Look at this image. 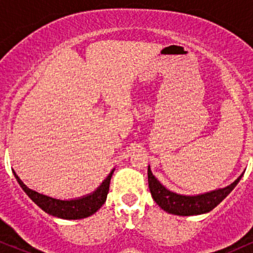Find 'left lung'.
Wrapping results in <instances>:
<instances>
[{
	"label": "left lung",
	"mask_w": 253,
	"mask_h": 253,
	"mask_svg": "<svg viewBox=\"0 0 253 253\" xmlns=\"http://www.w3.org/2000/svg\"><path fill=\"white\" fill-rule=\"evenodd\" d=\"M243 176V175H242ZM242 176H239L232 184L222 189L210 191V193L201 194V195L187 196L179 195V194L172 193L164 187L158 179L153 176L150 167L147 169V177H149V188L157 205L162 210L170 214L182 216L199 215L205 214L215 208L226 196L234 189V187L240 181Z\"/></svg>",
	"instance_id": "8db88e82"
}]
</instances>
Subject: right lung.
<instances>
[{
	"label": "right lung",
	"mask_w": 253,
	"mask_h": 253,
	"mask_svg": "<svg viewBox=\"0 0 253 253\" xmlns=\"http://www.w3.org/2000/svg\"><path fill=\"white\" fill-rule=\"evenodd\" d=\"M13 172L17 183H19L20 187L22 188V190H24L32 201L36 203L38 207L42 208L45 213L50 214L52 216L60 217V219L77 220L92 215V214L96 213V211L102 207V205L107 200V195H108L110 178H112L114 169L110 171V173L107 176V178L101 183L100 187H98L94 193L74 200L53 199V197L51 196L38 193L36 190H32L19 178V176L16 175L15 171H13Z\"/></svg>",
	"instance_id": "obj_1"
}]
</instances>
